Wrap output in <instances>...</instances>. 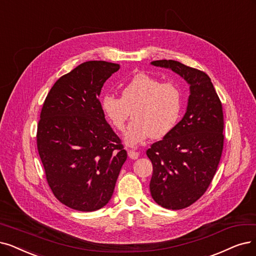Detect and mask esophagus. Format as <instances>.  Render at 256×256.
Masks as SVG:
<instances>
[{
  "label": "esophagus",
  "mask_w": 256,
  "mask_h": 256,
  "mask_svg": "<svg viewBox=\"0 0 256 256\" xmlns=\"http://www.w3.org/2000/svg\"><path fill=\"white\" fill-rule=\"evenodd\" d=\"M138 156H140V153L136 152V151H132V150L128 151V156H129L131 160H136V158H138Z\"/></svg>",
  "instance_id": "esophagus-1"
}]
</instances>
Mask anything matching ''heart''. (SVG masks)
I'll return each instance as SVG.
<instances>
[{"instance_id":"1","label":"heart","mask_w":256,"mask_h":256,"mask_svg":"<svg viewBox=\"0 0 256 256\" xmlns=\"http://www.w3.org/2000/svg\"><path fill=\"white\" fill-rule=\"evenodd\" d=\"M182 91L174 82H162L146 74H138L122 88V98L106 94L100 107L110 124L124 130L131 116L124 140L136 147L147 138H162L174 128L182 111Z\"/></svg>"}]
</instances>
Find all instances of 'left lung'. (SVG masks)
I'll use <instances>...</instances> for the list:
<instances>
[{
	"mask_svg": "<svg viewBox=\"0 0 256 256\" xmlns=\"http://www.w3.org/2000/svg\"><path fill=\"white\" fill-rule=\"evenodd\" d=\"M185 80L190 89L186 114L169 134L147 150L153 173L151 196L171 210L187 208L206 192L224 147V116L210 78L178 60H153Z\"/></svg>",
	"mask_w": 256,
	"mask_h": 256,
	"instance_id": "obj_1",
	"label": "left lung"
}]
</instances>
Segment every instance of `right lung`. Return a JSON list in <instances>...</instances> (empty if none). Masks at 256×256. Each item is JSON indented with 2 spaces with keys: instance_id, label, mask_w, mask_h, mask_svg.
<instances>
[{
  "instance_id": "1",
  "label": "right lung",
  "mask_w": 256,
  "mask_h": 256,
  "mask_svg": "<svg viewBox=\"0 0 256 256\" xmlns=\"http://www.w3.org/2000/svg\"><path fill=\"white\" fill-rule=\"evenodd\" d=\"M118 64L88 60L50 89L38 125V150L48 185L67 207L90 212L114 194L127 152L105 120L98 96Z\"/></svg>"
}]
</instances>
